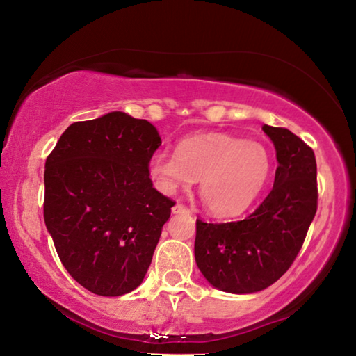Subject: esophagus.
I'll return each mask as SVG.
<instances>
[{"instance_id":"1","label":"esophagus","mask_w":356,"mask_h":356,"mask_svg":"<svg viewBox=\"0 0 356 356\" xmlns=\"http://www.w3.org/2000/svg\"><path fill=\"white\" fill-rule=\"evenodd\" d=\"M172 213H190V210H188V207H185L184 204L177 202L176 206L172 207Z\"/></svg>"}]
</instances>
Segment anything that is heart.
Here are the masks:
<instances>
[{"label": "heart", "mask_w": 356, "mask_h": 356, "mask_svg": "<svg viewBox=\"0 0 356 356\" xmlns=\"http://www.w3.org/2000/svg\"><path fill=\"white\" fill-rule=\"evenodd\" d=\"M273 163L262 144L227 134H204L179 143L177 155L156 152L149 174L160 191L172 195L200 179V193L210 213L236 216L257 200Z\"/></svg>", "instance_id": "obj_1"}]
</instances>
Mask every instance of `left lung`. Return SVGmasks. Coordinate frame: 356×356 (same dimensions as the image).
Returning a JSON list of instances; mask_svg holds the SVG:
<instances>
[{
	"instance_id": "8db88e82",
	"label": "left lung",
	"mask_w": 356,
	"mask_h": 356,
	"mask_svg": "<svg viewBox=\"0 0 356 356\" xmlns=\"http://www.w3.org/2000/svg\"><path fill=\"white\" fill-rule=\"evenodd\" d=\"M278 168L268 196L245 220H196L195 257L213 287L252 293L272 286L293 264L317 212V165L308 144L282 127L264 125Z\"/></svg>"
}]
</instances>
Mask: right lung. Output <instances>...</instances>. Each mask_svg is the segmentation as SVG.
<instances>
[{
	"label": "right lung",
	"instance_id": "1",
	"mask_svg": "<svg viewBox=\"0 0 356 356\" xmlns=\"http://www.w3.org/2000/svg\"><path fill=\"white\" fill-rule=\"evenodd\" d=\"M160 144L146 119L113 111L72 124L47 156L45 226L65 270L89 292L118 297L146 276L176 204L149 177Z\"/></svg>",
	"mask_w": 356,
	"mask_h": 356
}]
</instances>
